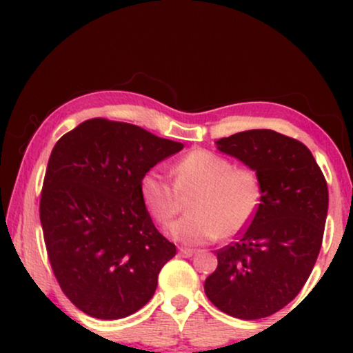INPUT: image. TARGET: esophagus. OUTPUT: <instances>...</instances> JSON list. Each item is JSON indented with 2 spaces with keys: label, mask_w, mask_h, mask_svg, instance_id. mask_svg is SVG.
<instances>
[{
  "label": "esophagus",
  "mask_w": 353,
  "mask_h": 353,
  "mask_svg": "<svg viewBox=\"0 0 353 353\" xmlns=\"http://www.w3.org/2000/svg\"><path fill=\"white\" fill-rule=\"evenodd\" d=\"M179 254L182 255V257H192L194 250L189 249V247H179Z\"/></svg>",
  "instance_id": "1"
}]
</instances>
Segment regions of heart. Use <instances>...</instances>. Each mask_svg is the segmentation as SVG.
<instances>
[{
    "label": "heart",
    "mask_w": 353,
    "mask_h": 353,
    "mask_svg": "<svg viewBox=\"0 0 353 353\" xmlns=\"http://www.w3.org/2000/svg\"><path fill=\"white\" fill-rule=\"evenodd\" d=\"M172 184L149 171L139 181L145 210L168 225L188 199V216L169 228V236L184 244H205L234 237L250 224L262 202V181L249 168H234L228 157L194 149L171 168Z\"/></svg>",
    "instance_id": "heart-1"
}]
</instances>
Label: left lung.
Returning a JSON list of instances; mask_svg holds the SVG:
<instances>
[{
  "label": "left lung",
  "instance_id": "obj_1",
  "mask_svg": "<svg viewBox=\"0 0 353 353\" xmlns=\"http://www.w3.org/2000/svg\"><path fill=\"white\" fill-rule=\"evenodd\" d=\"M216 144L259 174L264 194L237 242L217 250L205 295L232 317H269L294 301L317 261L329 209L325 177L305 144L270 129Z\"/></svg>",
  "mask_w": 353,
  "mask_h": 353
}]
</instances>
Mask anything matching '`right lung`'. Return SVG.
Instances as JSON below:
<instances>
[{"instance_id":"obj_1","label":"right lung","mask_w":353,"mask_h":353,"mask_svg":"<svg viewBox=\"0 0 353 353\" xmlns=\"http://www.w3.org/2000/svg\"><path fill=\"white\" fill-rule=\"evenodd\" d=\"M182 148L103 117L52 148L39 202L44 244L61 290L84 314L116 320L151 301L176 245L152 224L139 181Z\"/></svg>"}]
</instances>
